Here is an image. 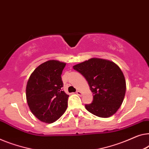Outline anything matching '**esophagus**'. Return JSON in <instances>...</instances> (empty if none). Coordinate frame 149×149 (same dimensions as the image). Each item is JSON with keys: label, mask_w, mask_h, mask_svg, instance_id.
I'll list each match as a JSON object with an SVG mask.
<instances>
[{"label": "esophagus", "mask_w": 149, "mask_h": 149, "mask_svg": "<svg viewBox=\"0 0 149 149\" xmlns=\"http://www.w3.org/2000/svg\"><path fill=\"white\" fill-rule=\"evenodd\" d=\"M77 95H82V92L81 91H77Z\"/></svg>", "instance_id": "34e87169"}]
</instances>
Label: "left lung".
<instances>
[{
    "mask_svg": "<svg viewBox=\"0 0 149 149\" xmlns=\"http://www.w3.org/2000/svg\"><path fill=\"white\" fill-rule=\"evenodd\" d=\"M87 80L93 101L85 108L100 118H109L121 106L126 93V80L122 71L109 60L92 58L73 66Z\"/></svg>",
    "mask_w": 149,
    "mask_h": 149,
    "instance_id": "1",
    "label": "left lung"
}]
</instances>
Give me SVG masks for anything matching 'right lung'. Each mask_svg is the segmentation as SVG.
I'll list each match as a JSON object with an SVG mask.
<instances>
[{
	"label": "right lung",
	"instance_id": "right-lung-1",
	"mask_svg": "<svg viewBox=\"0 0 149 149\" xmlns=\"http://www.w3.org/2000/svg\"><path fill=\"white\" fill-rule=\"evenodd\" d=\"M65 62L50 60L41 64L30 75L26 99L31 113L43 122L51 124L65 112L69 95L62 91L61 74Z\"/></svg>",
	"mask_w": 149,
	"mask_h": 149
}]
</instances>
